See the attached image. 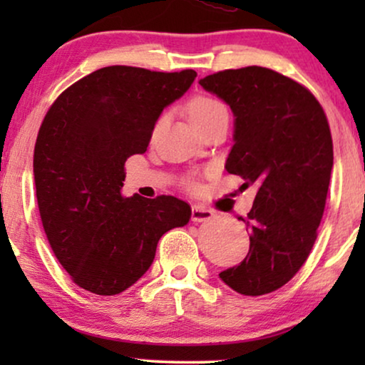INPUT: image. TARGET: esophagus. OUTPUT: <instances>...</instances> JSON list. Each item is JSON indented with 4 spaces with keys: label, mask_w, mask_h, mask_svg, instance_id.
Returning a JSON list of instances; mask_svg holds the SVG:
<instances>
[{
    "label": "esophagus",
    "mask_w": 365,
    "mask_h": 365,
    "mask_svg": "<svg viewBox=\"0 0 365 365\" xmlns=\"http://www.w3.org/2000/svg\"><path fill=\"white\" fill-rule=\"evenodd\" d=\"M214 217V212L211 209H206L204 206H192L191 211V219L194 222H202V221H209V219Z\"/></svg>",
    "instance_id": "esophagus-1"
}]
</instances>
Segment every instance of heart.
<instances>
[{
    "label": "heart",
    "instance_id": "obj_1",
    "mask_svg": "<svg viewBox=\"0 0 365 365\" xmlns=\"http://www.w3.org/2000/svg\"><path fill=\"white\" fill-rule=\"evenodd\" d=\"M222 114H227L224 104L206 94H197L187 103V116L194 128H201Z\"/></svg>",
    "mask_w": 365,
    "mask_h": 365
}]
</instances>
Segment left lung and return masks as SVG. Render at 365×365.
<instances>
[{"label": "left lung", "instance_id": "8db88e82", "mask_svg": "<svg viewBox=\"0 0 365 365\" xmlns=\"http://www.w3.org/2000/svg\"><path fill=\"white\" fill-rule=\"evenodd\" d=\"M199 84L234 114L227 173L257 187L242 219L247 256L219 277L244 296H262L291 281L316 242L334 164L331 129L312 93L272 69H226Z\"/></svg>", "mask_w": 365, "mask_h": 365}]
</instances>
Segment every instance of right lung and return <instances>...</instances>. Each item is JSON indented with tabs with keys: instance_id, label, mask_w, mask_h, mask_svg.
Masks as SVG:
<instances>
[{
	"instance_id": "obj_1",
	"label": "right lung",
	"mask_w": 365,
	"mask_h": 365,
	"mask_svg": "<svg viewBox=\"0 0 365 365\" xmlns=\"http://www.w3.org/2000/svg\"><path fill=\"white\" fill-rule=\"evenodd\" d=\"M197 73L108 66L71 84L44 116L34 146V184L54 256L79 287L114 296L148 271L159 239L191 219L174 196L121 194L124 163L146 153L163 109Z\"/></svg>"
}]
</instances>
